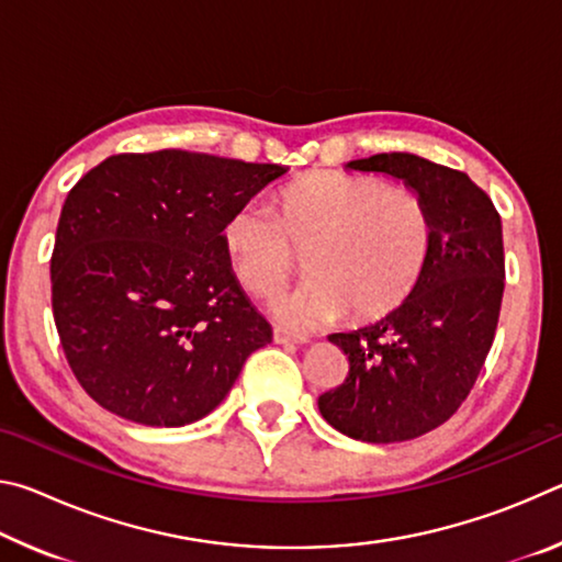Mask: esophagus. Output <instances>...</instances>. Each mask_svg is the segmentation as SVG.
Masks as SVG:
<instances>
[{"instance_id":"esophagus-1","label":"esophagus","mask_w":562,"mask_h":562,"mask_svg":"<svg viewBox=\"0 0 562 562\" xmlns=\"http://www.w3.org/2000/svg\"><path fill=\"white\" fill-rule=\"evenodd\" d=\"M272 339L278 341V345H304V341H307V337L304 335H294V331H288L282 327L272 329Z\"/></svg>"}]
</instances>
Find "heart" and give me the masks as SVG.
I'll list each match as a JSON object with an SVG mask.
<instances>
[{
	"instance_id": "1",
	"label": "heart",
	"mask_w": 562,
	"mask_h": 562,
	"mask_svg": "<svg viewBox=\"0 0 562 562\" xmlns=\"http://www.w3.org/2000/svg\"><path fill=\"white\" fill-rule=\"evenodd\" d=\"M434 213L424 195L374 176L315 170L278 193V213L245 203L227 215L223 247L245 292L278 294L307 255L312 278L278 300L284 327L312 329L349 312L355 322L394 312L429 268Z\"/></svg>"
}]
</instances>
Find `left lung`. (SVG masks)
Listing matches in <instances>:
<instances>
[{
	"label": "left lung",
	"instance_id": "obj_1",
	"mask_svg": "<svg viewBox=\"0 0 562 562\" xmlns=\"http://www.w3.org/2000/svg\"><path fill=\"white\" fill-rule=\"evenodd\" d=\"M349 168L402 178L434 213V250L418 288L384 319L329 335L349 361L319 412L337 431L396 443L459 412L496 337L506 258L496 205L461 170L412 154H376Z\"/></svg>",
	"mask_w": 562,
	"mask_h": 562
}]
</instances>
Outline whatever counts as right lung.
I'll use <instances>...</instances> for the list:
<instances>
[{
	"instance_id": "obj_1",
	"label": "right lung",
	"mask_w": 562,
	"mask_h": 562,
	"mask_svg": "<svg viewBox=\"0 0 562 562\" xmlns=\"http://www.w3.org/2000/svg\"><path fill=\"white\" fill-rule=\"evenodd\" d=\"M284 173L188 150L119 154L61 207L52 310L76 382L144 426L193 424L223 402L272 327L223 247L235 207Z\"/></svg>"
}]
</instances>
